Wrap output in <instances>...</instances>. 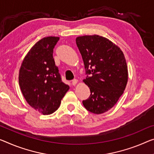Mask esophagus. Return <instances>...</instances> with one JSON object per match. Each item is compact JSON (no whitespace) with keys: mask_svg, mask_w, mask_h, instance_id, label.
Wrapping results in <instances>:
<instances>
[{"mask_svg":"<svg viewBox=\"0 0 154 154\" xmlns=\"http://www.w3.org/2000/svg\"><path fill=\"white\" fill-rule=\"evenodd\" d=\"M78 82H79V80H78L77 79H74V80H72V85H75L78 83Z\"/></svg>","mask_w":154,"mask_h":154,"instance_id":"34e87169","label":"esophagus"}]
</instances>
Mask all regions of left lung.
I'll use <instances>...</instances> for the list:
<instances>
[{
	"label": "left lung",
	"instance_id": "1",
	"mask_svg": "<svg viewBox=\"0 0 154 154\" xmlns=\"http://www.w3.org/2000/svg\"><path fill=\"white\" fill-rule=\"evenodd\" d=\"M87 74L83 82L90 96L82 101L87 110L95 114L107 112L122 95L128 80L124 54L119 47L98 35L75 39Z\"/></svg>",
	"mask_w": 154,
	"mask_h": 154
}]
</instances>
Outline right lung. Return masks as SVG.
Instances as JSON below:
<instances>
[{"label": "right lung", "instance_id": "obj_1", "mask_svg": "<svg viewBox=\"0 0 154 154\" xmlns=\"http://www.w3.org/2000/svg\"><path fill=\"white\" fill-rule=\"evenodd\" d=\"M59 37H45L38 41L23 60L18 82L27 103L43 115L53 113L69 89L63 82L53 58Z\"/></svg>", "mask_w": 154, "mask_h": 154}]
</instances>
